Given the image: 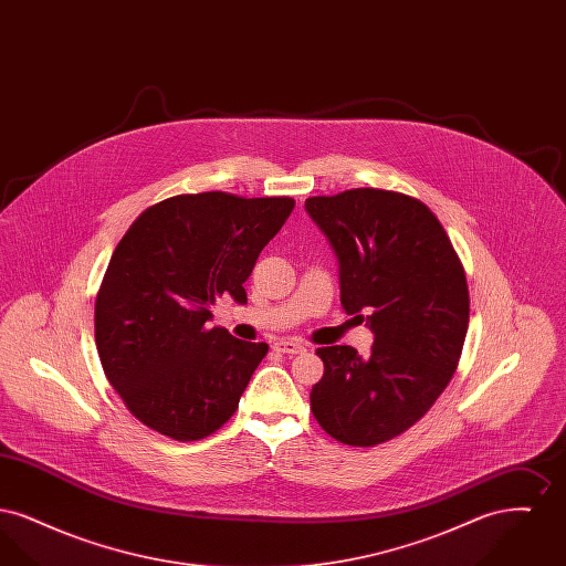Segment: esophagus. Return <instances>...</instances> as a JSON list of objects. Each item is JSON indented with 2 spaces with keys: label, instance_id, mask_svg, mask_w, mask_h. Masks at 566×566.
Returning <instances> with one entry per match:
<instances>
[{
  "label": "esophagus",
  "instance_id": "obj_1",
  "mask_svg": "<svg viewBox=\"0 0 566 566\" xmlns=\"http://www.w3.org/2000/svg\"><path fill=\"white\" fill-rule=\"evenodd\" d=\"M273 348L277 352H282V354H289V356H295V354H303V352H305V348H303L298 342H293V339H282V342H277Z\"/></svg>",
  "mask_w": 566,
  "mask_h": 566
}]
</instances>
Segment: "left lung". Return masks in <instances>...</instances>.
I'll list each match as a JSON object with an SVG mask.
<instances>
[{
  "mask_svg": "<svg viewBox=\"0 0 566 566\" xmlns=\"http://www.w3.org/2000/svg\"><path fill=\"white\" fill-rule=\"evenodd\" d=\"M305 212L331 243L346 314L367 321L374 346H326L310 395L333 439L369 448L413 427L446 390L469 328V289L450 238L403 192L352 189L310 197Z\"/></svg>",
  "mask_w": 566,
  "mask_h": 566,
  "instance_id": "left-lung-1",
  "label": "left lung"
}]
</instances>
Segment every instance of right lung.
I'll return each mask as SVG.
<instances>
[{
  "label": "right lung",
  "instance_id": "1",
  "mask_svg": "<svg viewBox=\"0 0 566 566\" xmlns=\"http://www.w3.org/2000/svg\"><path fill=\"white\" fill-rule=\"evenodd\" d=\"M295 208L291 197L176 195L118 242L95 301L104 374L135 418L176 441L218 431L270 350L210 326L216 298L243 282Z\"/></svg>",
  "mask_w": 566,
  "mask_h": 566
}]
</instances>
